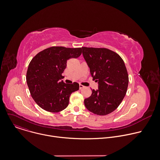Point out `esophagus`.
<instances>
[{
    "label": "esophagus",
    "instance_id": "1",
    "mask_svg": "<svg viewBox=\"0 0 160 160\" xmlns=\"http://www.w3.org/2000/svg\"><path fill=\"white\" fill-rule=\"evenodd\" d=\"M84 88V86H83L82 85L80 84V85H79V88H80V89H82V88Z\"/></svg>",
    "mask_w": 160,
    "mask_h": 160
}]
</instances>
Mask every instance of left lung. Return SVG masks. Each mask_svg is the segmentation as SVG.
<instances>
[{"instance_id": "8db88e82", "label": "left lung", "mask_w": 160, "mask_h": 160, "mask_svg": "<svg viewBox=\"0 0 160 160\" xmlns=\"http://www.w3.org/2000/svg\"><path fill=\"white\" fill-rule=\"evenodd\" d=\"M93 80L98 82V90H92L85 99V107L90 112L106 115L115 110L124 98L128 85V75L125 63L117 53L105 48L82 47Z\"/></svg>"}]
</instances>
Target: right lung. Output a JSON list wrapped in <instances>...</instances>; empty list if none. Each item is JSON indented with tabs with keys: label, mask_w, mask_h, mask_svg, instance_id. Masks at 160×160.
Wrapping results in <instances>:
<instances>
[{
	"label": "right lung",
	"mask_w": 160,
	"mask_h": 160,
	"mask_svg": "<svg viewBox=\"0 0 160 160\" xmlns=\"http://www.w3.org/2000/svg\"><path fill=\"white\" fill-rule=\"evenodd\" d=\"M82 48L52 47L37 53L30 62L27 83L32 98L42 109L59 112L66 108L72 92L78 90L79 84L65 83L62 73L69 58H77Z\"/></svg>",
	"instance_id": "add662e5"
}]
</instances>
